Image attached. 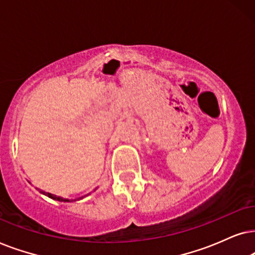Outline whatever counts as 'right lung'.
Instances as JSON below:
<instances>
[{"label":"right lung","instance_id":"add662e5","mask_svg":"<svg viewBox=\"0 0 255 255\" xmlns=\"http://www.w3.org/2000/svg\"><path fill=\"white\" fill-rule=\"evenodd\" d=\"M44 195H46V196H49L50 198H52V199H56V201H59V202H70L69 199H65V198H63V197H57V196H54V195H51V193H45V192H43Z\"/></svg>","mask_w":255,"mask_h":255}]
</instances>
